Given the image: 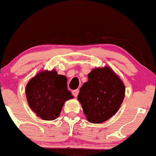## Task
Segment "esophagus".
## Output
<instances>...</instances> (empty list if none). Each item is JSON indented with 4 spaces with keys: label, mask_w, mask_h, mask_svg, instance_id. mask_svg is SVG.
Here are the masks:
<instances>
[{
    "label": "esophagus",
    "mask_w": 156,
    "mask_h": 156,
    "mask_svg": "<svg viewBox=\"0 0 156 156\" xmlns=\"http://www.w3.org/2000/svg\"><path fill=\"white\" fill-rule=\"evenodd\" d=\"M78 92H79L78 90H75L73 91V94L75 97H77V96H78Z\"/></svg>",
    "instance_id": "34e87169"
}]
</instances>
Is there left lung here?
Listing matches in <instances>:
<instances>
[{"mask_svg": "<svg viewBox=\"0 0 156 156\" xmlns=\"http://www.w3.org/2000/svg\"><path fill=\"white\" fill-rule=\"evenodd\" d=\"M125 97V85L110 67L96 68L88 74L78 99L87 119L92 123H101L114 115Z\"/></svg>", "mask_w": 156, "mask_h": 156, "instance_id": "left-lung-1", "label": "left lung"}]
</instances>
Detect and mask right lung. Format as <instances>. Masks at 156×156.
Here are the masks:
<instances>
[{
    "label": "right lung",
    "instance_id": "1",
    "mask_svg": "<svg viewBox=\"0 0 156 156\" xmlns=\"http://www.w3.org/2000/svg\"><path fill=\"white\" fill-rule=\"evenodd\" d=\"M25 92L30 108L44 120L58 117L65 101L73 99L67 89V78L55 69L40 72L31 78Z\"/></svg>",
    "mask_w": 156,
    "mask_h": 156
}]
</instances>
